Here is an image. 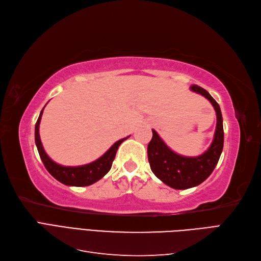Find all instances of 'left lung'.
Masks as SVG:
<instances>
[{
    "instance_id": "1",
    "label": "left lung",
    "mask_w": 261,
    "mask_h": 261,
    "mask_svg": "<svg viewBox=\"0 0 261 261\" xmlns=\"http://www.w3.org/2000/svg\"><path fill=\"white\" fill-rule=\"evenodd\" d=\"M191 90L207 98L217 113V126L212 144L198 156H184L175 153L152 129V139L148 144V160L153 174L164 184L174 189H187L206 180L220 159L223 149V120L218 102L201 87L194 85Z\"/></svg>"
}]
</instances>
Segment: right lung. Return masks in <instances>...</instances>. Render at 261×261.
I'll use <instances>...</instances> for the list:
<instances>
[{
    "instance_id": "right-lung-1",
    "label": "right lung",
    "mask_w": 261,
    "mask_h": 261,
    "mask_svg": "<svg viewBox=\"0 0 261 261\" xmlns=\"http://www.w3.org/2000/svg\"><path fill=\"white\" fill-rule=\"evenodd\" d=\"M43 109L40 112V115H39L38 121L36 123L35 141H36V146L38 149L39 155H40L45 169L48 170L50 174L55 179L61 181L62 184L67 185V186H78V187L89 186L103 177L112 167V162L114 160L118 147H120V145L123 143V141L127 139L128 137L117 140L103 155L100 156L96 161L85 164V165H81V167H63V165L55 163L51 158L45 153L43 149L40 135H39V125H40Z\"/></svg>"
}]
</instances>
